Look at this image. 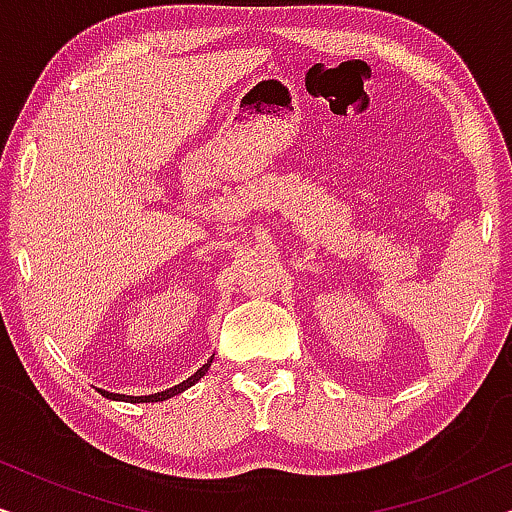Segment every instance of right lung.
I'll list each match as a JSON object with an SVG mask.
<instances>
[{
	"instance_id": "1",
	"label": "right lung",
	"mask_w": 512,
	"mask_h": 512,
	"mask_svg": "<svg viewBox=\"0 0 512 512\" xmlns=\"http://www.w3.org/2000/svg\"><path fill=\"white\" fill-rule=\"evenodd\" d=\"M209 366H212V359H209V361L205 363V366H202V368L198 370V373H193L191 377H188V380H184V382H181V384H174L172 389L158 391V394H151V396H125V394H109V391H102V389H100V394H102V396H107V398H111V401H125V403H158V401H167V398L177 396V394H181V391H186L188 387H193V384L198 382L200 377L207 373Z\"/></svg>"
}]
</instances>
